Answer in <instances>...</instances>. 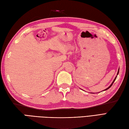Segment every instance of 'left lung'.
Here are the masks:
<instances>
[{
    "mask_svg": "<svg viewBox=\"0 0 129 129\" xmlns=\"http://www.w3.org/2000/svg\"><path fill=\"white\" fill-rule=\"evenodd\" d=\"M119 69H118V72H117V75H118L119 74ZM117 76H116V77L115 78V79H114V80H113V82H112V83L110 84V86H109L108 87V88H106V89H105V90H103V91H105V90H108V89H109V88H110V87L112 86V85H113V83H114V81H115V80H116V78H117ZM81 90H83V89H81ZM92 94H94V93H92Z\"/></svg>",
    "mask_w": 129,
    "mask_h": 129,
    "instance_id": "8db88e82",
    "label": "left lung"
}]
</instances>
